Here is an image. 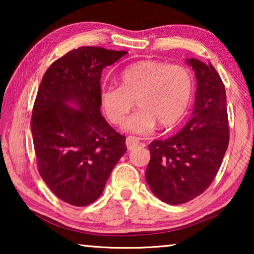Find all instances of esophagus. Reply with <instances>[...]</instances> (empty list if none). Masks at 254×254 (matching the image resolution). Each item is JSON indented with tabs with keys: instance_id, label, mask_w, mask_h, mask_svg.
<instances>
[{
	"instance_id": "1",
	"label": "esophagus",
	"mask_w": 254,
	"mask_h": 254,
	"mask_svg": "<svg viewBox=\"0 0 254 254\" xmlns=\"http://www.w3.org/2000/svg\"><path fill=\"white\" fill-rule=\"evenodd\" d=\"M126 144H127V148L128 150H133L137 144H139V139L135 136H128V137H127Z\"/></svg>"
}]
</instances>
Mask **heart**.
Instances as JSON below:
<instances>
[{
	"mask_svg": "<svg viewBox=\"0 0 254 254\" xmlns=\"http://www.w3.org/2000/svg\"><path fill=\"white\" fill-rule=\"evenodd\" d=\"M121 86L100 92L101 106L113 124H121L133 105L139 106L123 124V130L145 134L156 126L171 127L186 114L195 91V79L187 67L145 59L127 67Z\"/></svg>",
	"mask_w": 254,
	"mask_h": 254,
	"instance_id": "heart-1",
	"label": "heart"
}]
</instances>
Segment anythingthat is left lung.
<instances>
[{
	"instance_id": "1",
	"label": "left lung",
	"mask_w": 254,
	"mask_h": 254,
	"mask_svg": "<svg viewBox=\"0 0 254 254\" xmlns=\"http://www.w3.org/2000/svg\"><path fill=\"white\" fill-rule=\"evenodd\" d=\"M197 89L191 118L177 134L149 144L145 179L159 199L179 205L196 198L212 184L229 145L224 84L212 64L187 59Z\"/></svg>"
}]
</instances>
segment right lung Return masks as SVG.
<instances>
[{
	"instance_id": "1",
	"label": "right lung",
	"mask_w": 254,
	"mask_h": 254,
	"mask_svg": "<svg viewBox=\"0 0 254 254\" xmlns=\"http://www.w3.org/2000/svg\"><path fill=\"white\" fill-rule=\"evenodd\" d=\"M127 54L80 47L56 60L42 77L31 118L34 151L41 178L65 203L95 201L127 152L126 136L102 117L100 102L103 69Z\"/></svg>"
}]
</instances>
